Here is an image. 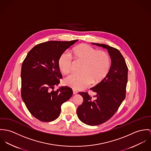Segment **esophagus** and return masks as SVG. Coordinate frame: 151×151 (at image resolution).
I'll list each match as a JSON object with an SVG mask.
<instances>
[{"label": "esophagus", "instance_id": "34e87169", "mask_svg": "<svg viewBox=\"0 0 151 151\" xmlns=\"http://www.w3.org/2000/svg\"><path fill=\"white\" fill-rule=\"evenodd\" d=\"M77 93H78V91H77L76 90H73V94H77Z\"/></svg>", "mask_w": 151, "mask_h": 151}]
</instances>
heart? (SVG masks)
<instances>
[{
	"label": "heart",
	"instance_id": "obj_1",
	"mask_svg": "<svg viewBox=\"0 0 151 151\" xmlns=\"http://www.w3.org/2000/svg\"><path fill=\"white\" fill-rule=\"evenodd\" d=\"M70 54L76 61L83 62L81 74H72L65 79V84L74 90H83L92 83H100L109 71L111 58L104 51H97L88 45L81 44L73 47ZM72 64V58L67 53L63 52L60 55L58 66L63 73L68 74Z\"/></svg>",
	"mask_w": 151,
	"mask_h": 151
}]
</instances>
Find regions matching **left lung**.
Returning a JSON list of instances; mask_svg holds the SVG:
<instances>
[{"label": "left lung", "mask_w": 151, "mask_h": 151, "mask_svg": "<svg viewBox=\"0 0 151 151\" xmlns=\"http://www.w3.org/2000/svg\"><path fill=\"white\" fill-rule=\"evenodd\" d=\"M92 44L108 50L111 66L106 76L90 88L96 93L91 97L87 92H79L83 102L77 109L81 121L90 126L102 124L112 117L126 97L128 68L125 60L116 49L104 44Z\"/></svg>", "instance_id": "left-lung-1"}]
</instances>
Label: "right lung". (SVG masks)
I'll use <instances>...</instances> for the list:
<instances>
[{
    "label": "right lung",
    "instance_id": "right-lung-1",
    "mask_svg": "<svg viewBox=\"0 0 151 151\" xmlns=\"http://www.w3.org/2000/svg\"><path fill=\"white\" fill-rule=\"evenodd\" d=\"M77 41L39 43L29 51L22 63L21 97L31 115L42 122L56 119L61 105L72 96L73 91L68 86L56 91L54 88L63 78L58 66V58Z\"/></svg>",
    "mask_w": 151,
    "mask_h": 151
}]
</instances>
